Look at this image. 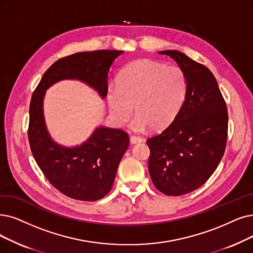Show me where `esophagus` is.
Returning <instances> with one entry per match:
<instances>
[{
    "label": "esophagus",
    "mask_w": 253,
    "mask_h": 253,
    "mask_svg": "<svg viewBox=\"0 0 253 253\" xmlns=\"http://www.w3.org/2000/svg\"><path fill=\"white\" fill-rule=\"evenodd\" d=\"M143 141V139L142 138H140V137H136V136H132L129 138V142L132 143V144H136V143H140V142H142Z\"/></svg>",
    "instance_id": "esophagus-1"
}]
</instances>
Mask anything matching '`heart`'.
I'll return each mask as SVG.
<instances>
[{"instance_id":"b5f03b06","label":"heart","mask_w":253,"mask_h":253,"mask_svg":"<svg viewBox=\"0 0 253 253\" xmlns=\"http://www.w3.org/2000/svg\"><path fill=\"white\" fill-rule=\"evenodd\" d=\"M188 93V78L178 66H166L153 60H139L127 65L118 77V85L108 86L111 114L118 125L132 116L135 132L153 126L160 129L172 123Z\"/></svg>"}]
</instances>
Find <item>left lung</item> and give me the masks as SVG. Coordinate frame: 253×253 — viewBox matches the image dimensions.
<instances>
[{
	"instance_id": "1",
	"label": "left lung",
	"mask_w": 253,
	"mask_h": 253,
	"mask_svg": "<svg viewBox=\"0 0 253 253\" xmlns=\"http://www.w3.org/2000/svg\"><path fill=\"white\" fill-rule=\"evenodd\" d=\"M175 60L188 78V93L179 113L164 130L147 140L148 170L155 187L180 196L203 186L223 157L228 115L211 70L174 49L158 52Z\"/></svg>"
}]
</instances>
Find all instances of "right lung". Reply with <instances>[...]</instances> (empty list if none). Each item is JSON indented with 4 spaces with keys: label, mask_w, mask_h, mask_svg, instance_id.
<instances>
[{
    "label": "right lung",
    "mask_w": 253,
    "mask_h": 253,
    "mask_svg": "<svg viewBox=\"0 0 253 253\" xmlns=\"http://www.w3.org/2000/svg\"><path fill=\"white\" fill-rule=\"evenodd\" d=\"M124 50L102 49L59 59L44 73L32 95L28 136L33 157L49 183L70 198L95 201L107 195L129 140L123 129L99 126L79 145L59 144L45 124V91L60 81L75 80L92 88L104 99L109 70Z\"/></svg>",
    "instance_id": "right-lung-1"
}]
</instances>
